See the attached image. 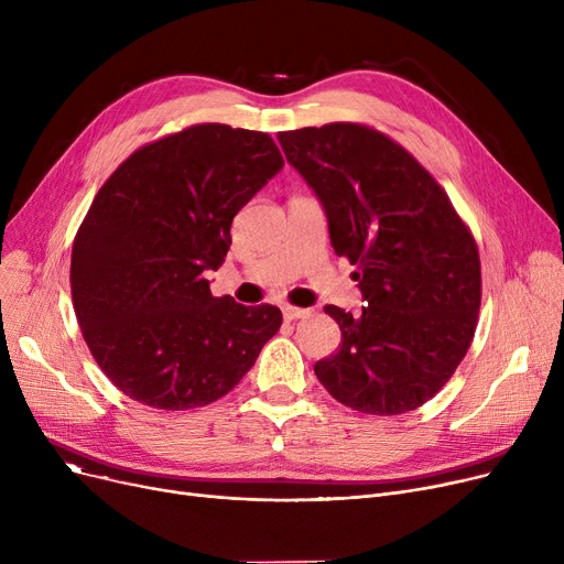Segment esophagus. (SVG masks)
<instances>
[{
  "mask_svg": "<svg viewBox=\"0 0 564 564\" xmlns=\"http://www.w3.org/2000/svg\"><path fill=\"white\" fill-rule=\"evenodd\" d=\"M308 315V311L306 308H297V306H283V317L288 319V322H292V319H300V317H306Z\"/></svg>",
  "mask_w": 564,
  "mask_h": 564,
  "instance_id": "esophagus-1",
  "label": "esophagus"
}]
</instances>
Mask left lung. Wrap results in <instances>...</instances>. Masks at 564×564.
<instances>
[{
    "mask_svg": "<svg viewBox=\"0 0 564 564\" xmlns=\"http://www.w3.org/2000/svg\"><path fill=\"white\" fill-rule=\"evenodd\" d=\"M285 160L315 192L336 256L357 267L366 306H324L340 347L315 364L338 402L375 416L425 404L476 334L478 247L451 198L402 145L332 123L281 132Z\"/></svg>",
    "mask_w": 564,
    "mask_h": 564,
    "instance_id": "1",
    "label": "left lung"
}]
</instances>
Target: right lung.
<instances>
[{
	"instance_id": "right-lung-1",
	"label": "right lung",
	"mask_w": 564,
	"mask_h": 564,
	"mask_svg": "<svg viewBox=\"0 0 564 564\" xmlns=\"http://www.w3.org/2000/svg\"><path fill=\"white\" fill-rule=\"evenodd\" d=\"M283 169L270 134L221 123L148 143L100 187L70 262L75 315L102 372L164 411L205 406L249 372L276 306L213 297L232 217Z\"/></svg>"
}]
</instances>
